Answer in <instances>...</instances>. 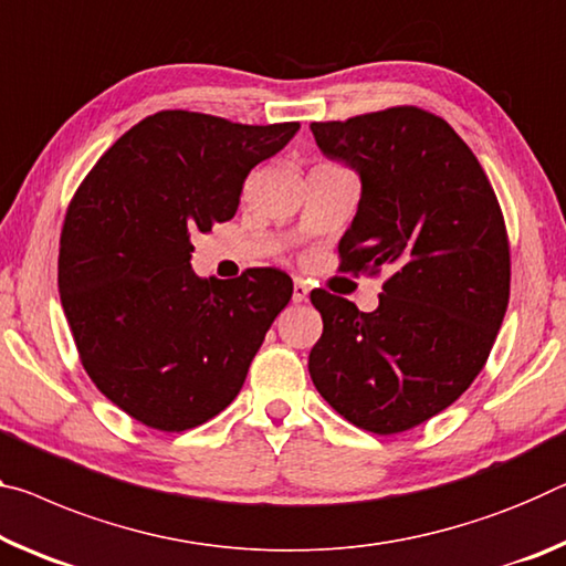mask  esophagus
Masks as SVG:
<instances>
[{
    "instance_id": "esophagus-1",
    "label": "esophagus",
    "mask_w": 566,
    "mask_h": 566,
    "mask_svg": "<svg viewBox=\"0 0 566 566\" xmlns=\"http://www.w3.org/2000/svg\"><path fill=\"white\" fill-rule=\"evenodd\" d=\"M307 294H310V286H307V282H304V280H294V292H292V300L300 304V302L307 300Z\"/></svg>"
}]
</instances>
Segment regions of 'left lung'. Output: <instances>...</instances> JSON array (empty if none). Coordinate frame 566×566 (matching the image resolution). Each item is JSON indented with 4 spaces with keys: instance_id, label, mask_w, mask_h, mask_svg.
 <instances>
[{
    "instance_id": "8db88e82",
    "label": "left lung",
    "mask_w": 566,
    "mask_h": 566,
    "mask_svg": "<svg viewBox=\"0 0 566 566\" xmlns=\"http://www.w3.org/2000/svg\"><path fill=\"white\" fill-rule=\"evenodd\" d=\"M310 128L363 184L339 269L388 272L373 312L312 290L325 322L312 382L353 426L402 433L459 400L489 360L509 304L504 213L479 158L433 113L400 105Z\"/></svg>"
}]
</instances>
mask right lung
<instances>
[{
	"mask_svg": "<svg viewBox=\"0 0 566 566\" xmlns=\"http://www.w3.org/2000/svg\"><path fill=\"white\" fill-rule=\"evenodd\" d=\"M297 130L160 111L115 140L70 201L62 310L90 380L143 426L178 433L219 416L292 300L272 266L196 276L191 237L234 217L249 170Z\"/></svg>",
	"mask_w": 566,
	"mask_h": 566,
	"instance_id": "right-lung-1",
	"label": "right lung"
}]
</instances>
